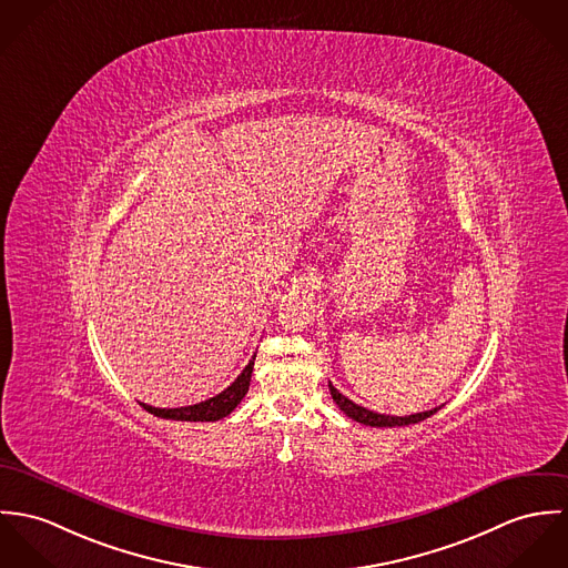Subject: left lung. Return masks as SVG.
<instances>
[{"instance_id": "obj_1", "label": "left lung", "mask_w": 568, "mask_h": 568, "mask_svg": "<svg viewBox=\"0 0 568 568\" xmlns=\"http://www.w3.org/2000/svg\"><path fill=\"white\" fill-rule=\"evenodd\" d=\"M328 389H331V396L335 400V405L353 420L362 423V425H371V427H405V425H416L429 416H434L440 407L436 409H429V412H420V414H412V416H385V414H377V412H371L357 403H353L351 398H346L342 392H337V387H333V383H328Z\"/></svg>"}]
</instances>
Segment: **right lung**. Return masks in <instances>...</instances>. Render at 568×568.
Wrapping results in <instances>:
<instances>
[{"mask_svg": "<svg viewBox=\"0 0 568 568\" xmlns=\"http://www.w3.org/2000/svg\"><path fill=\"white\" fill-rule=\"evenodd\" d=\"M256 357V355H254ZM254 357L248 362V366L242 371V375L235 378L224 392H220L217 396L195 403L190 407H174V409H161V407H152L145 403H139L145 412L159 416V418H168V420H187V423H213L220 418H226L246 396L251 377H253Z\"/></svg>", "mask_w": 568, "mask_h": 568, "instance_id": "add662e5", "label": "right lung"}]
</instances>
